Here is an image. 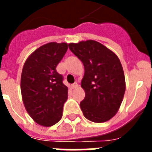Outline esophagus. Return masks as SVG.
<instances>
[{
	"label": "esophagus",
	"mask_w": 152,
	"mask_h": 152,
	"mask_svg": "<svg viewBox=\"0 0 152 152\" xmlns=\"http://www.w3.org/2000/svg\"><path fill=\"white\" fill-rule=\"evenodd\" d=\"M72 88H77V87H78V84H77V82H75L73 84H72Z\"/></svg>",
	"instance_id": "1"
}]
</instances>
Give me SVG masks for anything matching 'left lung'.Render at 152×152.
Listing matches in <instances>:
<instances>
[{"label": "left lung", "mask_w": 152, "mask_h": 152, "mask_svg": "<svg viewBox=\"0 0 152 152\" xmlns=\"http://www.w3.org/2000/svg\"><path fill=\"white\" fill-rule=\"evenodd\" d=\"M68 47L84 66L81 87L85 97L80 103L84 116L94 123L108 121L117 113L126 91L119 58L94 40L70 43Z\"/></svg>", "instance_id": "1"}]
</instances>
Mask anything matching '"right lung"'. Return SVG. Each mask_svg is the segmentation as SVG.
<instances>
[{
    "label": "right lung",
    "mask_w": 152,
    "mask_h": 152,
    "mask_svg": "<svg viewBox=\"0 0 152 152\" xmlns=\"http://www.w3.org/2000/svg\"><path fill=\"white\" fill-rule=\"evenodd\" d=\"M68 50L67 43L49 42L30 55L21 75V94L26 111L36 123L52 126L61 119L68 88L56 67Z\"/></svg>",
    "instance_id": "right-lung-1"
}]
</instances>
